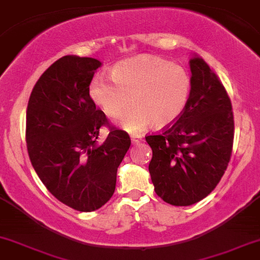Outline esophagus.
<instances>
[{
    "label": "esophagus",
    "instance_id": "obj_1",
    "mask_svg": "<svg viewBox=\"0 0 260 260\" xmlns=\"http://www.w3.org/2000/svg\"><path fill=\"white\" fill-rule=\"evenodd\" d=\"M142 139L143 137L139 136V134H132V136H131V140H132L133 144H138V143L142 142Z\"/></svg>",
    "mask_w": 260,
    "mask_h": 260
}]
</instances>
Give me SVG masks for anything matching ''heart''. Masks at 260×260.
<instances>
[{"label":"heart","mask_w":260,"mask_h":260,"mask_svg":"<svg viewBox=\"0 0 260 260\" xmlns=\"http://www.w3.org/2000/svg\"><path fill=\"white\" fill-rule=\"evenodd\" d=\"M112 80L92 79L90 96L105 115L118 118L129 101L121 127L129 133L149 127L162 129L174 124L184 112L192 94V79L183 67L153 55L123 59L112 68Z\"/></svg>","instance_id":"1"}]
</instances>
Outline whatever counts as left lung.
Masks as SVG:
<instances>
[{"label":"left lung","mask_w":260,"mask_h":260,"mask_svg":"<svg viewBox=\"0 0 260 260\" xmlns=\"http://www.w3.org/2000/svg\"><path fill=\"white\" fill-rule=\"evenodd\" d=\"M192 94L182 116L156 136L145 137L155 193L176 207L210 194L228 169L234 144V113L216 74L202 57L189 59Z\"/></svg>","instance_id":"obj_1"}]
</instances>
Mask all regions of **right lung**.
I'll return each mask as SVG.
<instances>
[{
  "label": "right lung",
  "mask_w": 260,
  "mask_h": 260,
  "mask_svg": "<svg viewBox=\"0 0 260 260\" xmlns=\"http://www.w3.org/2000/svg\"><path fill=\"white\" fill-rule=\"evenodd\" d=\"M96 58L63 56L32 89L26 109V148L31 165L49 192L78 211H94L110 201L117 169L131 147L126 132L110 128L89 95Z\"/></svg>",
  "instance_id": "add662e5"
}]
</instances>
